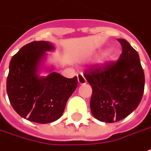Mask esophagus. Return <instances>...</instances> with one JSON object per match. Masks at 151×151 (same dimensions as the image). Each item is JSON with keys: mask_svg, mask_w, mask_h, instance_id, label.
I'll return each instance as SVG.
<instances>
[{"mask_svg": "<svg viewBox=\"0 0 151 151\" xmlns=\"http://www.w3.org/2000/svg\"><path fill=\"white\" fill-rule=\"evenodd\" d=\"M77 77H78V82L80 85H84V84H86V78L84 77V76H83L82 73H80L77 75Z\"/></svg>", "mask_w": 151, "mask_h": 151, "instance_id": "esophagus-1", "label": "esophagus"}]
</instances>
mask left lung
<instances>
[{"label":"left lung","instance_id":"1","mask_svg":"<svg viewBox=\"0 0 151 151\" xmlns=\"http://www.w3.org/2000/svg\"><path fill=\"white\" fill-rule=\"evenodd\" d=\"M116 62L95 65L84 76L92 88L91 111L100 121L113 123L129 116L142 99L145 75L139 54L125 39Z\"/></svg>","mask_w":151,"mask_h":151}]
</instances>
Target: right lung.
<instances>
[{"mask_svg":"<svg viewBox=\"0 0 151 151\" xmlns=\"http://www.w3.org/2000/svg\"><path fill=\"white\" fill-rule=\"evenodd\" d=\"M53 50L49 41H33L21 47L10 62L9 101L18 115L32 122L46 124L58 120L77 87V76L68 79L53 69L47 76L38 75L45 52Z\"/></svg>","mask_w":151,"mask_h":151,"instance_id":"1","label":"right lung"}]
</instances>
